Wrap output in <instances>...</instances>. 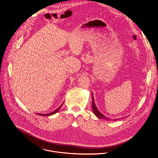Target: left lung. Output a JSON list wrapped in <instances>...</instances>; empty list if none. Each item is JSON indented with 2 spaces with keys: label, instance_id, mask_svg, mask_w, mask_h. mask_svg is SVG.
<instances>
[{
  "label": "left lung",
  "instance_id": "8db88e82",
  "mask_svg": "<svg viewBox=\"0 0 158 158\" xmlns=\"http://www.w3.org/2000/svg\"><path fill=\"white\" fill-rule=\"evenodd\" d=\"M92 109H93V111H94V113L95 114V115L99 118H103V119H106V120H110V118H109V117H106V115H104L103 114H102V113H100L98 109H97V107L95 106V104L94 103V98H93V94H92ZM115 120H117V119H115Z\"/></svg>",
  "mask_w": 158,
  "mask_h": 158
}]
</instances>
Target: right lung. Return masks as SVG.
Listing matches in <instances>:
<instances>
[{
  "mask_svg": "<svg viewBox=\"0 0 158 158\" xmlns=\"http://www.w3.org/2000/svg\"><path fill=\"white\" fill-rule=\"evenodd\" d=\"M63 104V103H62V105ZM62 105H61V106L57 109H56L55 110H54L53 112H50V113H48V114H38V115H43V116H48V115H52V114H56L60 109V108H61V106Z\"/></svg>",
  "mask_w": 158,
  "mask_h": 158,
  "instance_id": "right-lung-1",
  "label": "right lung"
}]
</instances>
